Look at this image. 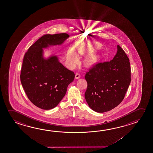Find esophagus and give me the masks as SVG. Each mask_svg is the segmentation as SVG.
I'll use <instances>...</instances> for the list:
<instances>
[{
    "label": "esophagus",
    "mask_w": 153,
    "mask_h": 153,
    "mask_svg": "<svg viewBox=\"0 0 153 153\" xmlns=\"http://www.w3.org/2000/svg\"><path fill=\"white\" fill-rule=\"evenodd\" d=\"M80 77V74L79 73H76L75 74V78L76 79H78Z\"/></svg>",
    "instance_id": "obj_1"
}]
</instances>
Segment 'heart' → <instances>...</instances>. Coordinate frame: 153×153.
Returning <instances> with one entry per match:
<instances>
[{
  "label": "heart",
  "instance_id": "heart-1",
  "mask_svg": "<svg viewBox=\"0 0 153 153\" xmlns=\"http://www.w3.org/2000/svg\"><path fill=\"white\" fill-rule=\"evenodd\" d=\"M78 52L80 54H84L86 53L85 48L83 46H80L77 48ZM98 56L95 55H91L88 56V58L86 59L85 64L88 66H91L95 64V62L98 60ZM67 59L68 61L70 62V65L74 66L75 65L78 61L77 56L76 55L74 50L71 48L68 51L67 54Z\"/></svg>",
  "mask_w": 153,
  "mask_h": 153
}]
</instances>
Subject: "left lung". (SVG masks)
Wrapping results in <instances>:
<instances>
[{"label": "left lung", "instance_id": "1", "mask_svg": "<svg viewBox=\"0 0 153 153\" xmlns=\"http://www.w3.org/2000/svg\"><path fill=\"white\" fill-rule=\"evenodd\" d=\"M85 98L98 113L113 109L123 101L131 83L129 59L120 46L112 60L98 63L86 73Z\"/></svg>", "mask_w": 153, "mask_h": 153}]
</instances>
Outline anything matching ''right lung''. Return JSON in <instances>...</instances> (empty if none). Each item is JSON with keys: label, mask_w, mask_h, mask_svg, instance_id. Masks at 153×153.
I'll return each instance as SVG.
<instances>
[{"label": "right lung", "mask_w": 153, "mask_h": 153, "mask_svg": "<svg viewBox=\"0 0 153 153\" xmlns=\"http://www.w3.org/2000/svg\"><path fill=\"white\" fill-rule=\"evenodd\" d=\"M69 35L66 33L47 34L29 48L23 60L21 82L28 99L39 108L48 110L58 105L65 95L74 73L59 61L56 56L45 59L44 48L61 45Z\"/></svg>", "instance_id": "obj_1"}]
</instances>
